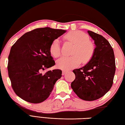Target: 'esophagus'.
Wrapping results in <instances>:
<instances>
[{"mask_svg": "<svg viewBox=\"0 0 125 125\" xmlns=\"http://www.w3.org/2000/svg\"><path fill=\"white\" fill-rule=\"evenodd\" d=\"M67 72H68L66 71H62V75H65V74H66Z\"/></svg>", "mask_w": 125, "mask_h": 125, "instance_id": "obj_1", "label": "esophagus"}]
</instances>
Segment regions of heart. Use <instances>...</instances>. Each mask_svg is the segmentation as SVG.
<instances>
[{"label": "heart", "mask_w": 125, "mask_h": 125, "mask_svg": "<svg viewBox=\"0 0 125 125\" xmlns=\"http://www.w3.org/2000/svg\"><path fill=\"white\" fill-rule=\"evenodd\" d=\"M64 39L74 44L73 54L71 57H62L57 61V66L64 71L69 70L79 65L80 63H87L94 56L95 46L89 40L88 35L79 30L71 31L64 36ZM51 54L55 58L61 54L60 41L53 40L50 47Z\"/></svg>", "instance_id": "b5f03b06"}]
</instances>
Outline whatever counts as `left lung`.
Wrapping results in <instances>:
<instances>
[{
    "instance_id": "left-lung-1",
    "label": "left lung",
    "mask_w": 125,
    "mask_h": 125,
    "mask_svg": "<svg viewBox=\"0 0 125 125\" xmlns=\"http://www.w3.org/2000/svg\"><path fill=\"white\" fill-rule=\"evenodd\" d=\"M95 45L94 56L83 67L73 70L75 78L71 83L77 96L86 101L101 98L110 89L115 73L113 48L103 36L88 31Z\"/></svg>"
}]
</instances>
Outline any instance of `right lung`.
I'll return each instance as SVG.
<instances>
[{"instance_id":"add662e5","label":"right lung","mask_w":125,"mask_h":125,"mask_svg":"<svg viewBox=\"0 0 125 125\" xmlns=\"http://www.w3.org/2000/svg\"><path fill=\"white\" fill-rule=\"evenodd\" d=\"M66 30L48 27L25 33L12 46L8 57V75L15 94L27 102H43L51 93L62 71H42L55 65L50 52L52 41Z\"/></svg>"}]
</instances>
